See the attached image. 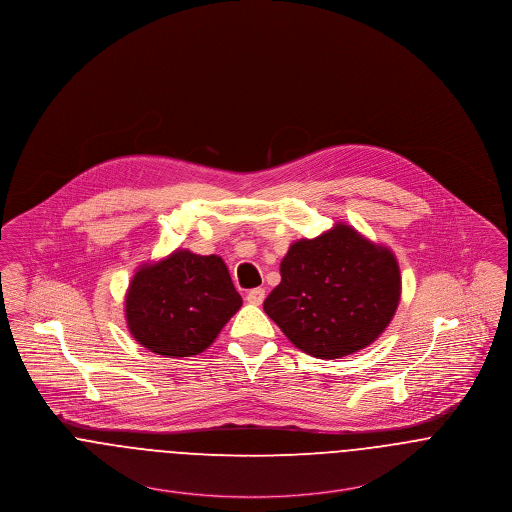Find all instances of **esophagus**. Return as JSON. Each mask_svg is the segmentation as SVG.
<instances>
[{
	"mask_svg": "<svg viewBox=\"0 0 512 512\" xmlns=\"http://www.w3.org/2000/svg\"><path fill=\"white\" fill-rule=\"evenodd\" d=\"M247 301L253 305H261L265 301V290L263 288H253L247 292Z\"/></svg>",
	"mask_w": 512,
	"mask_h": 512,
	"instance_id": "1",
	"label": "esophagus"
}]
</instances>
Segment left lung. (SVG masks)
Wrapping results in <instances>:
<instances>
[{
	"label": "left lung",
	"instance_id": "left-lung-1",
	"mask_svg": "<svg viewBox=\"0 0 512 512\" xmlns=\"http://www.w3.org/2000/svg\"><path fill=\"white\" fill-rule=\"evenodd\" d=\"M265 313L301 352L336 360L375 342L396 313L400 269L389 247L338 222L313 240L294 241Z\"/></svg>",
	"mask_w": 512,
	"mask_h": 512
}]
</instances>
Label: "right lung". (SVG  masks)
<instances>
[{
    "mask_svg": "<svg viewBox=\"0 0 512 512\" xmlns=\"http://www.w3.org/2000/svg\"><path fill=\"white\" fill-rule=\"evenodd\" d=\"M241 303L218 255L178 249L135 272L125 294V319L131 336L147 350L189 358L211 346Z\"/></svg>",
    "mask_w": 512,
    "mask_h": 512,
    "instance_id": "add662e5",
    "label": "right lung"
}]
</instances>
